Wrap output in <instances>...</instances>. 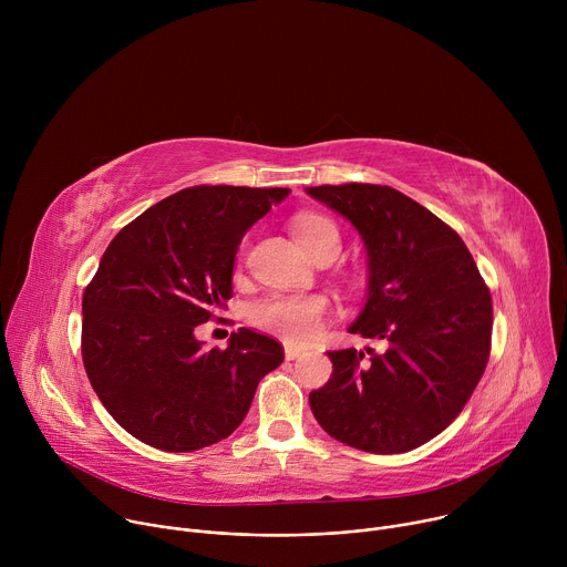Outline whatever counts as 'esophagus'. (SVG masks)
<instances>
[{
    "label": "esophagus",
    "mask_w": 567,
    "mask_h": 567,
    "mask_svg": "<svg viewBox=\"0 0 567 567\" xmlns=\"http://www.w3.org/2000/svg\"><path fill=\"white\" fill-rule=\"evenodd\" d=\"M298 357H302V350H300V348H291V346L285 348V359H287V361H296Z\"/></svg>",
    "instance_id": "esophagus-1"
}]
</instances>
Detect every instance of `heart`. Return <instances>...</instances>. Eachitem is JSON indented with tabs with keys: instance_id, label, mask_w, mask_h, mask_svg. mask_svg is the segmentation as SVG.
<instances>
[{
	"instance_id": "1",
	"label": "heart",
	"mask_w": 567,
	"mask_h": 567,
	"mask_svg": "<svg viewBox=\"0 0 567 567\" xmlns=\"http://www.w3.org/2000/svg\"><path fill=\"white\" fill-rule=\"evenodd\" d=\"M298 245L311 256L339 254L341 235L337 224L318 213H302L291 224ZM328 316V300L322 296H269L254 305L251 318L258 328L280 337L291 346H305L313 341Z\"/></svg>"
}]
</instances>
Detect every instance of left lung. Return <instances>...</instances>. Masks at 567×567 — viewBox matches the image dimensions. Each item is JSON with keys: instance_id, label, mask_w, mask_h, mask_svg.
Returning <instances> with one entry per match:
<instances>
[{"instance_id": "obj_1", "label": "left lung", "mask_w": 567, "mask_h": 567, "mask_svg": "<svg viewBox=\"0 0 567 567\" xmlns=\"http://www.w3.org/2000/svg\"><path fill=\"white\" fill-rule=\"evenodd\" d=\"M368 251V300L352 334L385 350H334L309 392L322 431L368 453H406L440 435L473 394L492 350L494 305L462 237L390 186H313Z\"/></svg>"}]
</instances>
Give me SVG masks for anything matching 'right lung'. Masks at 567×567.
Wrapping results in <instances>:
<instances>
[{
	"mask_svg": "<svg viewBox=\"0 0 567 567\" xmlns=\"http://www.w3.org/2000/svg\"><path fill=\"white\" fill-rule=\"evenodd\" d=\"M289 188L195 186L110 241L83 293V363L107 413L136 440L188 453L228 437L285 350L239 328L206 350L195 330L233 296L245 233Z\"/></svg>",
	"mask_w": 567,
	"mask_h": 567,
	"instance_id": "add662e5",
	"label": "right lung"
}]
</instances>
